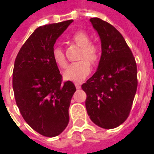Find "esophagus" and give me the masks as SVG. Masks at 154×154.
<instances>
[{
	"mask_svg": "<svg viewBox=\"0 0 154 154\" xmlns=\"http://www.w3.org/2000/svg\"><path fill=\"white\" fill-rule=\"evenodd\" d=\"M75 87L77 89H80L81 88V83H78V82H76L75 83Z\"/></svg>",
	"mask_w": 154,
	"mask_h": 154,
	"instance_id": "obj_1",
	"label": "esophagus"
}]
</instances>
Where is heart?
<instances>
[{
    "label": "heart",
    "instance_id": "obj_1",
    "mask_svg": "<svg viewBox=\"0 0 154 154\" xmlns=\"http://www.w3.org/2000/svg\"><path fill=\"white\" fill-rule=\"evenodd\" d=\"M71 39L81 47L79 59L82 60L70 64L64 72L63 77L67 81L80 82L91 73V65L89 61L95 64L99 60V49L95 44H91L90 38L85 32L78 31L75 33L71 37ZM52 57L54 63L61 68H64L67 66V60L61 48L55 46L53 48Z\"/></svg>",
    "mask_w": 154,
    "mask_h": 154
}]
</instances>
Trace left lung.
Wrapping results in <instances>:
<instances>
[{"instance_id":"8db88e82","label":"left lung","mask_w":154,"mask_h":154,"mask_svg":"<svg viewBox=\"0 0 154 154\" xmlns=\"http://www.w3.org/2000/svg\"><path fill=\"white\" fill-rule=\"evenodd\" d=\"M90 21L100 36L101 57L97 71L82 85L87 94L86 108L91 121L114 129L128 118L135 96L137 65L122 35L101 19Z\"/></svg>"}]
</instances>
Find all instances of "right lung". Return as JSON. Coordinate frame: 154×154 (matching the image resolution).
<instances>
[{
	"mask_svg": "<svg viewBox=\"0 0 154 154\" xmlns=\"http://www.w3.org/2000/svg\"><path fill=\"white\" fill-rule=\"evenodd\" d=\"M72 20L40 26L19 51L13 69V90L20 112L32 129L55 137L69 122L68 109L76 91L74 84L63 82L52 51L57 38Z\"/></svg>",
	"mask_w": 154,
	"mask_h": 154,
	"instance_id": "obj_1",
	"label": "right lung"
}]
</instances>
